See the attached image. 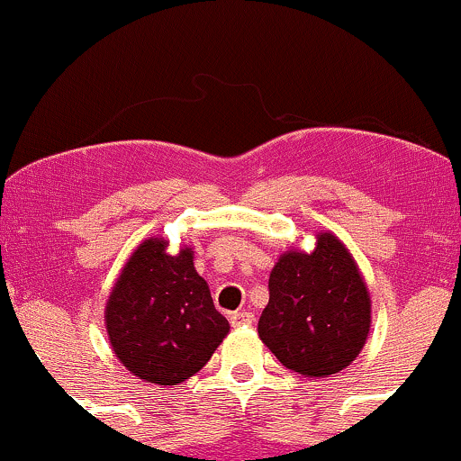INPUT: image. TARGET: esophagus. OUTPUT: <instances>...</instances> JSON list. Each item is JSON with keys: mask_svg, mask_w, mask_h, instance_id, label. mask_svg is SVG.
Returning a JSON list of instances; mask_svg holds the SVG:
<instances>
[{"mask_svg": "<svg viewBox=\"0 0 461 461\" xmlns=\"http://www.w3.org/2000/svg\"><path fill=\"white\" fill-rule=\"evenodd\" d=\"M256 321L253 319V312L249 310H240V312H234V314L230 316V322L234 327H242V325H251V322Z\"/></svg>", "mask_w": 461, "mask_h": 461, "instance_id": "esophagus-1", "label": "esophagus"}]
</instances>
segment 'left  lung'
<instances>
[{"instance_id": "obj_1", "label": "left lung", "mask_w": 461, "mask_h": 461, "mask_svg": "<svg viewBox=\"0 0 461 461\" xmlns=\"http://www.w3.org/2000/svg\"><path fill=\"white\" fill-rule=\"evenodd\" d=\"M370 330V297L351 253L322 231L312 253L288 251L268 277L258 333L285 368L325 377L347 368Z\"/></svg>"}]
</instances>
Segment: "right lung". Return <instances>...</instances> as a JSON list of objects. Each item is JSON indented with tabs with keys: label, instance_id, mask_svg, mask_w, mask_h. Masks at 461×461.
I'll use <instances>...</instances> for the list:
<instances>
[{
	"label": "right lung",
	"instance_id": "add662e5",
	"mask_svg": "<svg viewBox=\"0 0 461 461\" xmlns=\"http://www.w3.org/2000/svg\"><path fill=\"white\" fill-rule=\"evenodd\" d=\"M149 238L131 253L105 305V327L116 357L136 377L177 385L205 366L230 331L216 312L193 251L164 253Z\"/></svg>",
	"mask_w": 461,
	"mask_h": 461
}]
</instances>
